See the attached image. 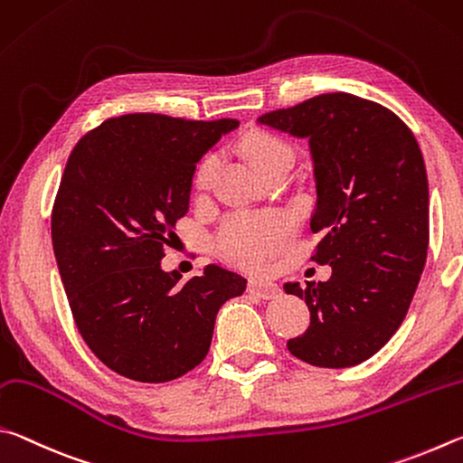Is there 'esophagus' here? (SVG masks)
<instances>
[{"mask_svg": "<svg viewBox=\"0 0 463 463\" xmlns=\"http://www.w3.org/2000/svg\"><path fill=\"white\" fill-rule=\"evenodd\" d=\"M248 290L250 293H256L260 298H274L279 295L277 285H272V282H266V280H258V279H252L248 282Z\"/></svg>", "mask_w": 463, "mask_h": 463, "instance_id": "obj_1", "label": "esophagus"}]
</instances>
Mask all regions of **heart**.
I'll use <instances>...</instances> for the list:
<instances>
[{
    "label": "heart",
    "mask_w": 463,
    "mask_h": 463,
    "mask_svg": "<svg viewBox=\"0 0 463 463\" xmlns=\"http://www.w3.org/2000/svg\"><path fill=\"white\" fill-rule=\"evenodd\" d=\"M238 148L260 176L274 166H290L295 160L293 146L266 129L246 132L238 140ZM215 173L217 158L213 154H205L193 170V191L197 194L207 193ZM288 238L290 225L279 213H233L219 225L213 248L225 262L258 269L277 254Z\"/></svg>",
    "instance_id": "b5f03b06"
}]
</instances>
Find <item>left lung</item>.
<instances>
[{
	"label": "left lung",
	"mask_w": 463,
	"mask_h": 463,
	"mask_svg": "<svg viewBox=\"0 0 463 463\" xmlns=\"http://www.w3.org/2000/svg\"><path fill=\"white\" fill-rule=\"evenodd\" d=\"M260 121L309 137L317 178L311 232L321 233L311 260L331 266L326 282L285 285L311 311V326L287 347L311 366H355L401 327L425 269L423 154L396 113L350 93L311 97Z\"/></svg>",
	"instance_id": "1"
}]
</instances>
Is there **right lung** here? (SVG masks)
Wrapping results in <instances>:
<instances>
[{
	"instance_id": "add662e5",
	"label": "right lung",
	"mask_w": 463,
	"mask_h": 463,
	"mask_svg": "<svg viewBox=\"0 0 463 463\" xmlns=\"http://www.w3.org/2000/svg\"><path fill=\"white\" fill-rule=\"evenodd\" d=\"M236 126L128 113L71 152L52 205L54 256L80 337L119 376L158 384L199 366L219 307L244 293L246 279L219 266L186 282L160 269L194 165Z\"/></svg>"
}]
</instances>
